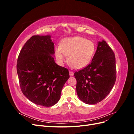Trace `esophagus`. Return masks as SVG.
Here are the masks:
<instances>
[{"label":"esophagus","mask_w":134,"mask_h":134,"mask_svg":"<svg viewBox=\"0 0 134 134\" xmlns=\"http://www.w3.org/2000/svg\"><path fill=\"white\" fill-rule=\"evenodd\" d=\"M69 72H70V76H73V75H74V72H73L71 71H70Z\"/></svg>","instance_id":"obj_1"}]
</instances>
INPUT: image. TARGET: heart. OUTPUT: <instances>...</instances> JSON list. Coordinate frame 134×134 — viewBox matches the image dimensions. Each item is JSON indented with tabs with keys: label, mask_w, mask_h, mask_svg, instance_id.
<instances>
[{
	"label": "heart",
	"mask_w": 134,
	"mask_h": 134,
	"mask_svg": "<svg viewBox=\"0 0 134 134\" xmlns=\"http://www.w3.org/2000/svg\"><path fill=\"white\" fill-rule=\"evenodd\" d=\"M96 44L90 40L80 36L64 39L60 46L55 48L56 58L60 63L66 60L76 69L84 68L91 63L96 52Z\"/></svg>",
	"instance_id": "1"
}]
</instances>
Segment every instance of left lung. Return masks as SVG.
I'll return each instance as SVG.
<instances>
[{"mask_svg": "<svg viewBox=\"0 0 134 134\" xmlns=\"http://www.w3.org/2000/svg\"><path fill=\"white\" fill-rule=\"evenodd\" d=\"M74 75L77 94L83 102L94 104L106 98L116 79L115 55L106 41L98 42L91 64Z\"/></svg>", "mask_w": 134, "mask_h": 134, "instance_id": "left-lung-1", "label": "left lung"}]
</instances>
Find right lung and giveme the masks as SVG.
Instances as JSON below:
<instances>
[{"label": "right lung", "instance_id": "obj_1", "mask_svg": "<svg viewBox=\"0 0 134 134\" xmlns=\"http://www.w3.org/2000/svg\"><path fill=\"white\" fill-rule=\"evenodd\" d=\"M51 36H33L19 52L17 71L23 94L31 102L44 107L54 106L60 98L69 78L66 68L55 63Z\"/></svg>", "mask_w": 134, "mask_h": 134}]
</instances>
